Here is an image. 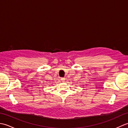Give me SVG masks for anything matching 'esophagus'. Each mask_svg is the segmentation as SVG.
<instances>
[{"mask_svg":"<svg viewBox=\"0 0 128 128\" xmlns=\"http://www.w3.org/2000/svg\"><path fill=\"white\" fill-rule=\"evenodd\" d=\"M60 80H61L62 81V82H64V81H65V80H66V78H62Z\"/></svg>","mask_w":128,"mask_h":128,"instance_id":"obj_1","label":"esophagus"}]
</instances>
